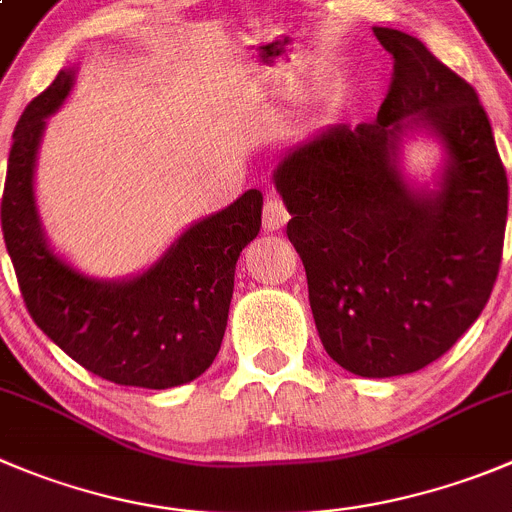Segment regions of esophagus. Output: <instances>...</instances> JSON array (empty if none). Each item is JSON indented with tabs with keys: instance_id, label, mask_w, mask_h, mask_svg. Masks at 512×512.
I'll list each match as a JSON object with an SVG mask.
<instances>
[{
	"instance_id": "1",
	"label": "esophagus",
	"mask_w": 512,
	"mask_h": 512,
	"mask_svg": "<svg viewBox=\"0 0 512 512\" xmlns=\"http://www.w3.org/2000/svg\"><path fill=\"white\" fill-rule=\"evenodd\" d=\"M288 219H290V212L283 204V199L280 197L265 199V207H262V227H265L267 232H278V229H283L285 224H288Z\"/></svg>"
}]
</instances>
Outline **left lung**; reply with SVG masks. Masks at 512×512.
Here are the masks:
<instances>
[{"instance_id":"left-lung-1","label":"left lung","mask_w":512,"mask_h":512,"mask_svg":"<svg viewBox=\"0 0 512 512\" xmlns=\"http://www.w3.org/2000/svg\"><path fill=\"white\" fill-rule=\"evenodd\" d=\"M394 78L374 123L328 126L272 171L328 356L366 379L414 374L480 318L498 278L508 179L470 83L417 37L374 27ZM443 148L432 185L403 143Z\"/></svg>"}]
</instances>
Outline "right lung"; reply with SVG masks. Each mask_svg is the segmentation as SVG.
I'll return each instance as SVG.
<instances>
[{"instance_id": "add662e5", "label": "right lung", "mask_w": 512, "mask_h": 512, "mask_svg": "<svg viewBox=\"0 0 512 512\" xmlns=\"http://www.w3.org/2000/svg\"><path fill=\"white\" fill-rule=\"evenodd\" d=\"M78 75L62 68L25 108L12 136L2 197L4 245L32 321L90 374L121 386L171 389L212 366L227 328L234 265L262 224V194L189 224L146 270L90 278L47 240L35 197L37 151L47 118Z\"/></svg>"}]
</instances>
